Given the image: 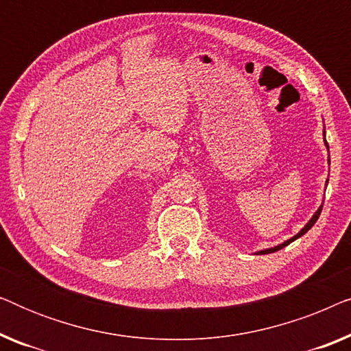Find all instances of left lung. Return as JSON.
<instances>
[{
    "label": "left lung",
    "mask_w": 351,
    "mask_h": 351,
    "mask_svg": "<svg viewBox=\"0 0 351 351\" xmlns=\"http://www.w3.org/2000/svg\"><path fill=\"white\" fill-rule=\"evenodd\" d=\"M324 143H326V147H328V148H329V145H328V142H326V137H324ZM321 209H323V204H321V206H319V209H318V210H316V213H315V215H313V217H311V219H310V222H308V223H306V225H305V227H304V228H302V230H300V232L295 234V237H292L291 239H287V241H285V243H282V244H280V246H275V247L265 249V251H261V252H257V254H271V252H276V251H280V249H282V247H285V246H287V244H289V243H292V241H295V239H297V238H300V237H302V234H305V233H306V232H308V230H310L311 227H313V225L316 223V220H318V217H319V214H321Z\"/></svg>",
    "instance_id": "left-lung-1"
}]
</instances>
